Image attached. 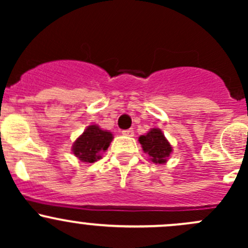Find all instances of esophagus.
<instances>
[{
    "label": "esophagus",
    "instance_id": "1",
    "mask_svg": "<svg viewBox=\"0 0 248 248\" xmlns=\"http://www.w3.org/2000/svg\"><path fill=\"white\" fill-rule=\"evenodd\" d=\"M122 134L126 137H133L134 136V131L133 128H129V129H124V131H122Z\"/></svg>",
    "mask_w": 248,
    "mask_h": 248
}]
</instances>
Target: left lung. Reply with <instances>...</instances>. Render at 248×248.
<instances>
[{"mask_svg": "<svg viewBox=\"0 0 248 248\" xmlns=\"http://www.w3.org/2000/svg\"><path fill=\"white\" fill-rule=\"evenodd\" d=\"M139 142L141 144L145 154L150 156L154 163H167V159L170 156L172 147L170 142L167 140L164 134L159 128H152L145 136L139 137Z\"/></svg>", "mask_w": 248, "mask_h": 248, "instance_id": "8db88e82", "label": "left lung"}]
</instances>
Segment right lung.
Listing matches in <instances>:
<instances>
[{
  "instance_id": "add662e5",
  "label": "right lung",
  "mask_w": 248,
  "mask_h": 248,
  "mask_svg": "<svg viewBox=\"0 0 248 248\" xmlns=\"http://www.w3.org/2000/svg\"><path fill=\"white\" fill-rule=\"evenodd\" d=\"M111 140L110 132L103 131L97 124H91L74 141L72 151L81 162L93 163L101 158V154L108 149Z\"/></svg>"
}]
</instances>
